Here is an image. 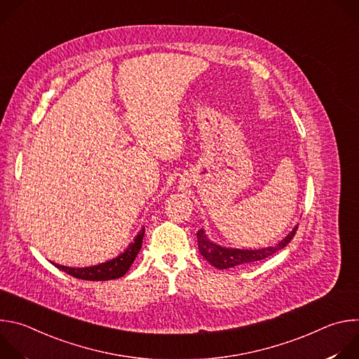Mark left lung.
<instances>
[{
  "mask_svg": "<svg viewBox=\"0 0 359 359\" xmlns=\"http://www.w3.org/2000/svg\"><path fill=\"white\" fill-rule=\"evenodd\" d=\"M298 229V224L276 245L264 247V248H255V250H248V248H233V247H224L220 245L215 241H212L206 231L203 229L197 231V243H198V251L206 259L212 266H215L219 270H226V269H233L236 266L247 264V263H254L259 260H264L278 250L284 248L294 237L295 230Z\"/></svg>",
  "mask_w": 359,
  "mask_h": 359,
  "instance_id": "1",
  "label": "left lung"
}]
</instances>
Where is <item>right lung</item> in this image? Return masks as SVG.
<instances>
[{
	"label": "right lung",
	"mask_w": 359,
	"mask_h": 359,
	"mask_svg": "<svg viewBox=\"0 0 359 359\" xmlns=\"http://www.w3.org/2000/svg\"><path fill=\"white\" fill-rule=\"evenodd\" d=\"M144 236V227L140 229V231L136 234L133 241L129 244V247L121 252L118 257L108 260L105 263H100L96 266L90 267H68V266H61L57 263H53L57 269L61 271L81 280H89V281H107V280H115L123 277L130 266L133 264L135 259L137 257V254L142 247Z\"/></svg>",
	"instance_id": "right-lung-1"
}]
</instances>
